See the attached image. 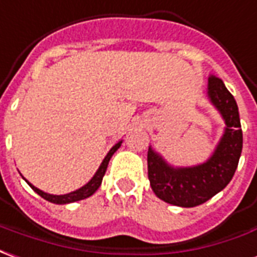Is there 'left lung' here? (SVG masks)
Wrapping results in <instances>:
<instances>
[{"instance_id": "obj_1", "label": "left lung", "mask_w": 257, "mask_h": 257, "mask_svg": "<svg viewBox=\"0 0 257 257\" xmlns=\"http://www.w3.org/2000/svg\"><path fill=\"white\" fill-rule=\"evenodd\" d=\"M208 95L226 120V131L212 157L201 166L171 168L149 148L148 177L157 197L172 205L196 207L223 190L231 181L242 151L237 102L216 75L208 78Z\"/></svg>"}]
</instances>
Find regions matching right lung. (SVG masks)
<instances>
[{"mask_svg":"<svg viewBox=\"0 0 257 257\" xmlns=\"http://www.w3.org/2000/svg\"><path fill=\"white\" fill-rule=\"evenodd\" d=\"M120 144L121 142L116 144L115 147L110 149L109 153H108V155L105 156V159H104V162L101 163L98 171L95 172L94 177L91 178V181H90L87 185H85L83 188L78 189V190H75V192L68 193V194H63V196H53V194H48V193L39 190V189H37L35 186H33V185H31L30 182H27V183H29L30 186H31V189H33L34 192L38 193L41 197L45 198V200H48V201H50V203H54V204L74 203V201H79V200H83V198L90 197V196H91V194H93V193H94L97 189L100 188L101 182H102V177L105 175L106 167H108V163H109L110 157H112V155H113V153H115L117 149H119Z\"/></svg>","mask_w":257,"mask_h":257,"instance_id":"obj_1","label":"right lung"}]
</instances>
